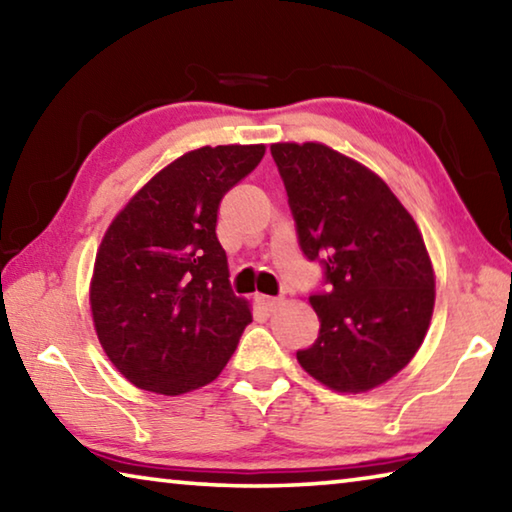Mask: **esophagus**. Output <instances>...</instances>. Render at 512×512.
Wrapping results in <instances>:
<instances>
[{
  "label": "esophagus",
  "instance_id": "1",
  "mask_svg": "<svg viewBox=\"0 0 512 512\" xmlns=\"http://www.w3.org/2000/svg\"><path fill=\"white\" fill-rule=\"evenodd\" d=\"M255 302H257L259 309L266 311V314H271V311H273L277 305H280V300H277V298H268V296H257Z\"/></svg>",
  "mask_w": 512,
  "mask_h": 512
}]
</instances>
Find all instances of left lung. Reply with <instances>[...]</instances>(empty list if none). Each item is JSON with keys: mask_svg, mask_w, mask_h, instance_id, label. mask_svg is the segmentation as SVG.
Instances as JSON below:
<instances>
[{"mask_svg": "<svg viewBox=\"0 0 512 512\" xmlns=\"http://www.w3.org/2000/svg\"><path fill=\"white\" fill-rule=\"evenodd\" d=\"M300 248L323 257L329 293L309 302L320 334L298 352L329 391L366 393L409 366L436 302L422 232L391 187L366 164L320 142H275Z\"/></svg>", "mask_w": 512, "mask_h": 512, "instance_id": "8db88e82", "label": "left lung"}]
</instances>
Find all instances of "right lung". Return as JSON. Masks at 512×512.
<instances>
[{"instance_id":"right-lung-1","label":"right lung","mask_w":512,"mask_h":512,"mask_svg":"<svg viewBox=\"0 0 512 512\" xmlns=\"http://www.w3.org/2000/svg\"><path fill=\"white\" fill-rule=\"evenodd\" d=\"M264 144L187 151L137 189L103 235L90 311L106 357L131 384L183 395L221 375L253 320L230 289L216 214Z\"/></svg>"}]
</instances>
